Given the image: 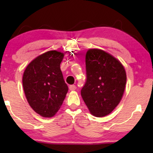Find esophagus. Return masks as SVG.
I'll use <instances>...</instances> for the list:
<instances>
[{
    "label": "esophagus",
    "instance_id": "34e87169",
    "mask_svg": "<svg viewBox=\"0 0 153 153\" xmlns=\"http://www.w3.org/2000/svg\"><path fill=\"white\" fill-rule=\"evenodd\" d=\"M69 89L71 91H75L76 89V86L75 85H71L69 86Z\"/></svg>",
    "mask_w": 153,
    "mask_h": 153
}]
</instances>
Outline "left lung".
Listing matches in <instances>:
<instances>
[{
    "instance_id": "obj_1",
    "label": "left lung",
    "mask_w": 153,
    "mask_h": 153,
    "mask_svg": "<svg viewBox=\"0 0 153 153\" xmlns=\"http://www.w3.org/2000/svg\"><path fill=\"white\" fill-rule=\"evenodd\" d=\"M86 81L81 96L93 115L109 114L122 99L127 75L118 59L99 49H90L85 55Z\"/></svg>"
}]
</instances>
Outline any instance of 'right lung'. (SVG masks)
I'll list each match as a JSON object with an SVG mask.
<instances>
[{
	"label": "right lung",
	"instance_id": "add662e5",
	"mask_svg": "<svg viewBox=\"0 0 153 153\" xmlns=\"http://www.w3.org/2000/svg\"><path fill=\"white\" fill-rule=\"evenodd\" d=\"M63 57L55 50L45 52L28 65L23 75L28 103L43 117H52L58 111L68 91L60 70Z\"/></svg>",
	"mask_w": 153,
	"mask_h": 153
}]
</instances>
